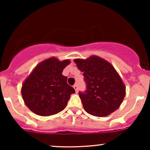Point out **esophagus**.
I'll use <instances>...</instances> for the list:
<instances>
[{"label":"esophagus","mask_w":150,"mask_h":150,"mask_svg":"<svg viewBox=\"0 0 150 150\" xmlns=\"http://www.w3.org/2000/svg\"><path fill=\"white\" fill-rule=\"evenodd\" d=\"M73 87H74V89H75V92H76V93L78 92V86H77V84H75V85H74Z\"/></svg>","instance_id":"34e87169"}]
</instances>
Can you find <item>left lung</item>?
<instances>
[{"label": "left lung", "mask_w": 150, "mask_h": 150, "mask_svg": "<svg viewBox=\"0 0 150 150\" xmlns=\"http://www.w3.org/2000/svg\"><path fill=\"white\" fill-rule=\"evenodd\" d=\"M83 73L85 92H79L84 109L97 117L108 116L119 108L125 95V87L113 66L96 56L87 59H75Z\"/></svg>", "instance_id": "8db88e82"}]
</instances>
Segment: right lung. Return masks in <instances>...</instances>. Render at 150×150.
Wrapping results in <instances>:
<instances>
[{
  "mask_svg": "<svg viewBox=\"0 0 150 150\" xmlns=\"http://www.w3.org/2000/svg\"><path fill=\"white\" fill-rule=\"evenodd\" d=\"M69 60L59 61L52 57L41 62L27 77L21 93L26 106L32 112L48 116L61 112L65 108L70 94L75 92L62 75Z\"/></svg>",
  "mask_w": 150,
  "mask_h": 150,
  "instance_id": "1",
  "label": "right lung"
}]
</instances>
